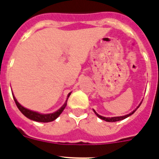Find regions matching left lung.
Listing matches in <instances>:
<instances>
[{"label": "left lung", "mask_w": 159, "mask_h": 159, "mask_svg": "<svg viewBox=\"0 0 159 159\" xmlns=\"http://www.w3.org/2000/svg\"><path fill=\"white\" fill-rule=\"evenodd\" d=\"M140 105H141V104H139V106H140ZM139 106L137 108L139 107ZM136 110H137V109H135V110H134V111H132L131 113H130V114H129V115H127V116H119V117H111V118H106V117H103V116H99V114H97L96 112H95V110H94V112H95V115H96L97 116H98V117L100 118V119H102V120H105V121H107V122H116V121H119V120H123V119H126V118H127V117H128V116H131L132 114L134 113V112Z\"/></svg>", "instance_id": "8db88e82"}]
</instances>
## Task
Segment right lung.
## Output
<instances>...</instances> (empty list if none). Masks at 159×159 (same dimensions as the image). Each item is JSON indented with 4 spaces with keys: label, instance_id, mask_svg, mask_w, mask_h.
Returning a JSON list of instances; mask_svg holds the SVG:
<instances>
[{
    "label": "right lung",
    "instance_id": "add662e5",
    "mask_svg": "<svg viewBox=\"0 0 159 159\" xmlns=\"http://www.w3.org/2000/svg\"><path fill=\"white\" fill-rule=\"evenodd\" d=\"M70 95H71V93L68 94L67 97H69ZM12 96H13V95H12ZM67 99H68V98H67ZM13 99L14 101H15V102H16V105L17 106L18 109L20 111V112L23 114L24 116H26V117L29 118V119H32V120H34V121H36V122H41V123H48V122H52L53 121V120H55L57 117H59V116H60V114L62 113L63 111H64V108H65V107L67 106V100L66 101L65 103H64V104L63 105V106L61 107L58 111H57L52 114L43 115V114L38 113V112L32 111L29 110V109H26V108H25L24 107H22L21 105L20 104L19 102H17V100H16V98H15L14 96H13Z\"/></svg>",
    "mask_w": 159,
    "mask_h": 159
}]
</instances>
